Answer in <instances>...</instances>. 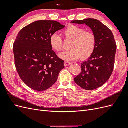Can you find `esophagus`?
I'll return each instance as SVG.
<instances>
[{"label": "esophagus", "instance_id": "obj_1", "mask_svg": "<svg viewBox=\"0 0 128 128\" xmlns=\"http://www.w3.org/2000/svg\"><path fill=\"white\" fill-rule=\"evenodd\" d=\"M64 66H67L70 64L71 63L70 62H68V61H65L64 62Z\"/></svg>", "mask_w": 128, "mask_h": 128}]
</instances>
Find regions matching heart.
<instances>
[{
    "label": "heart",
    "instance_id": "b5f03b06",
    "mask_svg": "<svg viewBox=\"0 0 128 128\" xmlns=\"http://www.w3.org/2000/svg\"><path fill=\"white\" fill-rule=\"evenodd\" d=\"M65 39L71 41L70 50L59 54L61 59L66 61L75 60L80 58L86 60L94 53L96 45V37L94 34L80 27L70 25L64 30ZM50 45L56 51H60L63 48V40L59 34H52L50 38Z\"/></svg>",
    "mask_w": 128,
    "mask_h": 128
}]
</instances>
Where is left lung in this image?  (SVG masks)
<instances>
[{
	"label": "left lung",
	"mask_w": 128,
	"mask_h": 128,
	"mask_svg": "<svg viewBox=\"0 0 128 128\" xmlns=\"http://www.w3.org/2000/svg\"><path fill=\"white\" fill-rule=\"evenodd\" d=\"M90 27L96 37V48L92 55L81 64V72L75 82L86 90H93L109 80L114 69L116 44L112 31L101 22L88 18L72 21Z\"/></svg>",
	"instance_id": "1"
}]
</instances>
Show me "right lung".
<instances>
[{"label": "right lung", "instance_id": "right-lung-1", "mask_svg": "<svg viewBox=\"0 0 128 128\" xmlns=\"http://www.w3.org/2000/svg\"><path fill=\"white\" fill-rule=\"evenodd\" d=\"M64 26L55 21L40 20L18 34L13 44L15 67L23 82L34 90L52 86L64 67V61L57 56L50 42L52 34Z\"/></svg>", "mask_w": 128, "mask_h": 128}]
</instances>
